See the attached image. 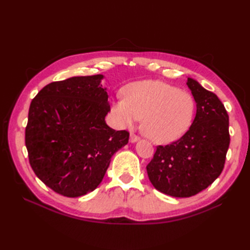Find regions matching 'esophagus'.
<instances>
[{"mask_svg": "<svg viewBox=\"0 0 250 250\" xmlns=\"http://www.w3.org/2000/svg\"><path fill=\"white\" fill-rule=\"evenodd\" d=\"M139 140H140V138L138 137L137 134L130 133V137H129V142H130V143H135V142H138Z\"/></svg>", "mask_w": 250, "mask_h": 250, "instance_id": "obj_1", "label": "esophagus"}]
</instances>
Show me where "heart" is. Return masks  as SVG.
Listing matches in <instances>:
<instances>
[{
  "mask_svg": "<svg viewBox=\"0 0 250 250\" xmlns=\"http://www.w3.org/2000/svg\"><path fill=\"white\" fill-rule=\"evenodd\" d=\"M124 99L112 102L111 110L118 123L131 128L139 119L146 138L158 145L178 141L190 129L196 103L186 90L158 80H144L128 84Z\"/></svg>",
  "mask_w": 250,
  "mask_h": 250,
  "instance_id": "obj_1",
  "label": "heart"
}]
</instances>
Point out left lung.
I'll return each mask as SVG.
<instances>
[{
  "label": "left lung",
  "mask_w": 250,
  "mask_h": 250,
  "mask_svg": "<svg viewBox=\"0 0 250 250\" xmlns=\"http://www.w3.org/2000/svg\"><path fill=\"white\" fill-rule=\"evenodd\" d=\"M196 102L190 129L167 146H157L147 165L149 180L157 191L172 197H191L220 175L229 146V115L219 98L188 78Z\"/></svg>",
  "instance_id": "1"
}]
</instances>
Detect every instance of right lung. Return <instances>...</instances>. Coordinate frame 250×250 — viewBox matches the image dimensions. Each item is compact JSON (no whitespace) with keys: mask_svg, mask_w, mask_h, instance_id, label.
<instances>
[{"mask_svg":"<svg viewBox=\"0 0 250 250\" xmlns=\"http://www.w3.org/2000/svg\"><path fill=\"white\" fill-rule=\"evenodd\" d=\"M103 75L72 77L44 86L30 104L25 142L30 165L42 183L66 197L101 184L111 156L129 140L110 128Z\"/></svg>","mask_w":250,"mask_h":250,"instance_id":"right-lung-1","label":"right lung"}]
</instances>
